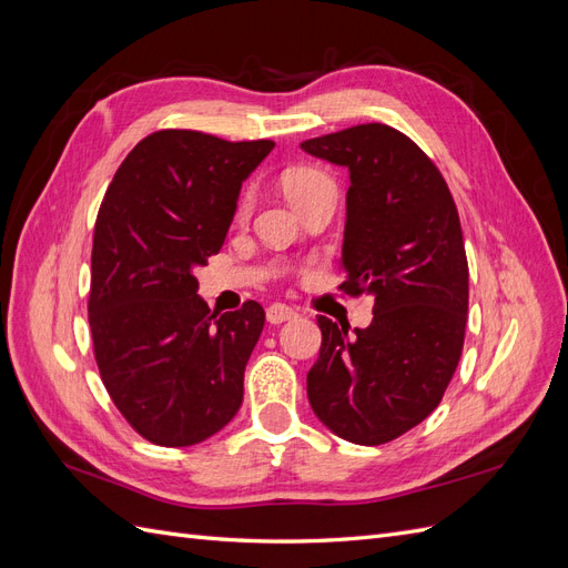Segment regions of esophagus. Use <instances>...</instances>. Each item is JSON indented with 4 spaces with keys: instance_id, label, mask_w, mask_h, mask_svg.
Masks as SVG:
<instances>
[{
    "instance_id": "1",
    "label": "esophagus",
    "mask_w": 568,
    "mask_h": 568,
    "mask_svg": "<svg viewBox=\"0 0 568 568\" xmlns=\"http://www.w3.org/2000/svg\"><path fill=\"white\" fill-rule=\"evenodd\" d=\"M265 315H267V322L270 324H282V322H286V320H294L296 317V311L294 307H288V305H284V303H272L267 311H265Z\"/></svg>"
}]
</instances>
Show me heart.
<instances>
[{"label": "heart", "instance_id": "heart-1", "mask_svg": "<svg viewBox=\"0 0 568 568\" xmlns=\"http://www.w3.org/2000/svg\"><path fill=\"white\" fill-rule=\"evenodd\" d=\"M332 182L329 178H326L322 170L317 168H291L286 170V173L282 175V186L286 196L291 199V203L298 205L303 199L311 196L315 189H320L322 184ZM251 213V194L244 192L242 196H239V203H236V220H244L246 215Z\"/></svg>", "mask_w": 568, "mask_h": 568}]
</instances>
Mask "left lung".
Returning <instances> with one entry per match:
<instances>
[{"mask_svg":"<svg viewBox=\"0 0 568 568\" xmlns=\"http://www.w3.org/2000/svg\"><path fill=\"white\" fill-rule=\"evenodd\" d=\"M301 149L348 168L338 288L374 298L372 324L355 334L320 315L307 400L341 438L382 445L432 415L459 363L469 265L457 205L436 163L384 123L322 134Z\"/></svg>","mask_w":568,"mask_h":568,"instance_id":"8db88e82","label":"left lung"}]
</instances>
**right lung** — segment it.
I'll return each instance as SVG.
<instances>
[{"label": "right lung", "mask_w": 568, "mask_h": 568, "mask_svg": "<svg viewBox=\"0 0 568 568\" xmlns=\"http://www.w3.org/2000/svg\"><path fill=\"white\" fill-rule=\"evenodd\" d=\"M272 149V140L151 132L101 201L88 301L94 359L120 415L165 448L211 438L242 407L265 311L246 301L211 313L192 270L225 244L239 189Z\"/></svg>", "instance_id": "1"}]
</instances>
